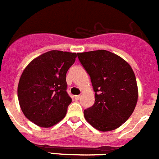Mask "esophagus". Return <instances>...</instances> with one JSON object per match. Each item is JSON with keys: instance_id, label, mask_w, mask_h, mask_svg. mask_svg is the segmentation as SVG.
Returning <instances> with one entry per match:
<instances>
[{"instance_id": "1", "label": "esophagus", "mask_w": 159, "mask_h": 159, "mask_svg": "<svg viewBox=\"0 0 159 159\" xmlns=\"http://www.w3.org/2000/svg\"><path fill=\"white\" fill-rule=\"evenodd\" d=\"M80 98H81L80 95H76V96H75V100H80Z\"/></svg>"}]
</instances>
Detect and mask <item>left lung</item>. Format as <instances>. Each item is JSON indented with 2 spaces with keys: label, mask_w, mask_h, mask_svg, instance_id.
<instances>
[{
  "label": "left lung",
  "mask_w": 159,
  "mask_h": 159,
  "mask_svg": "<svg viewBox=\"0 0 159 159\" xmlns=\"http://www.w3.org/2000/svg\"><path fill=\"white\" fill-rule=\"evenodd\" d=\"M90 75L95 92L93 105L84 118L98 130L108 132L121 126L134 112L138 87L134 70L120 56L106 50L77 53Z\"/></svg>",
  "instance_id": "1"
}]
</instances>
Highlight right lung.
<instances>
[{"label": "right lung", "instance_id": "obj_1", "mask_svg": "<svg viewBox=\"0 0 159 159\" xmlns=\"http://www.w3.org/2000/svg\"><path fill=\"white\" fill-rule=\"evenodd\" d=\"M76 53L50 51L32 60L18 85V98L25 117L40 127L62 120L72 99L66 92V73Z\"/></svg>", "mask_w": 159, "mask_h": 159}]
</instances>
